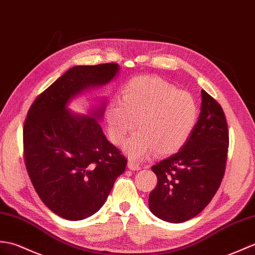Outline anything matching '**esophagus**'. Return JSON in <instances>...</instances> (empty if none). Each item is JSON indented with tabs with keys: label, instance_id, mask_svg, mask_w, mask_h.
Masks as SVG:
<instances>
[{
	"label": "esophagus",
	"instance_id": "34e87169",
	"mask_svg": "<svg viewBox=\"0 0 255 255\" xmlns=\"http://www.w3.org/2000/svg\"><path fill=\"white\" fill-rule=\"evenodd\" d=\"M128 168L131 169V170H139V169H141V166L137 163H134L132 161H129L128 162Z\"/></svg>",
	"mask_w": 255,
	"mask_h": 255
}]
</instances>
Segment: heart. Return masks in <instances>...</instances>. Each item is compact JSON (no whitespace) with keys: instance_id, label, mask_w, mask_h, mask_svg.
Instances as JSON below:
<instances>
[{"instance_id":"obj_1","label":"heart","mask_w":255,"mask_h":255,"mask_svg":"<svg viewBox=\"0 0 255 255\" xmlns=\"http://www.w3.org/2000/svg\"><path fill=\"white\" fill-rule=\"evenodd\" d=\"M104 115L115 144H121L138 126L124 150L131 158L142 161L154 151L157 155L178 152L197 125L199 108L190 93L179 91L158 77L142 76L125 84L121 100L109 101Z\"/></svg>"}]
</instances>
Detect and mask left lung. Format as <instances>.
Masks as SVG:
<instances>
[{
    "label": "left lung",
    "instance_id": "1",
    "mask_svg": "<svg viewBox=\"0 0 255 255\" xmlns=\"http://www.w3.org/2000/svg\"><path fill=\"white\" fill-rule=\"evenodd\" d=\"M187 143L152 170L157 185L149 197L150 211L168 223H182L202 212L221 186L226 168L228 127L222 106L208 92Z\"/></svg>",
    "mask_w": 255,
    "mask_h": 255
}]
</instances>
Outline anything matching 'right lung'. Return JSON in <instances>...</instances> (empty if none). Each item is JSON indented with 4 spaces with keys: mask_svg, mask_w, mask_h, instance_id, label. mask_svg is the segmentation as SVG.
<instances>
[{
    "mask_svg": "<svg viewBox=\"0 0 255 255\" xmlns=\"http://www.w3.org/2000/svg\"><path fill=\"white\" fill-rule=\"evenodd\" d=\"M116 63L75 66L34 100L23 125V156L32 185L56 215L80 221L105 203L127 159L106 139L98 120L105 104L90 115L67 105L90 88L113 80Z\"/></svg>",
    "mask_w": 255,
    "mask_h": 255,
    "instance_id": "1",
    "label": "right lung"
}]
</instances>
